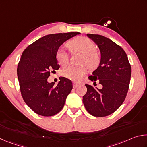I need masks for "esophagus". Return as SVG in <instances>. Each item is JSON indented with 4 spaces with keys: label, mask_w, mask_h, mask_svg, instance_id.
Instances as JSON below:
<instances>
[{
    "label": "esophagus",
    "mask_w": 147,
    "mask_h": 147,
    "mask_svg": "<svg viewBox=\"0 0 147 147\" xmlns=\"http://www.w3.org/2000/svg\"><path fill=\"white\" fill-rule=\"evenodd\" d=\"M78 86V83H76V82H73V88H75L76 87Z\"/></svg>",
    "instance_id": "34e87169"
}]
</instances>
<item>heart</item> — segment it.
<instances>
[{"label":"heart","mask_w":147,"mask_h":147,"mask_svg":"<svg viewBox=\"0 0 147 147\" xmlns=\"http://www.w3.org/2000/svg\"><path fill=\"white\" fill-rule=\"evenodd\" d=\"M66 47L71 53L82 54L80 63L86 64L90 69L96 68L100 63V57L97 52L94 51L95 45L89 38L82 36L78 37L68 41ZM56 58L58 63L61 66H65L69 63V54L63 49H58L56 51ZM87 72L88 70L85 66L69 65L62 70L61 75L71 80L79 82Z\"/></svg>","instance_id":"heart-1"}]
</instances>
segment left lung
Masks as SVG:
<instances>
[{"label": "left lung", "mask_w": 147, "mask_h": 147, "mask_svg": "<svg viewBox=\"0 0 147 147\" xmlns=\"http://www.w3.org/2000/svg\"><path fill=\"white\" fill-rule=\"evenodd\" d=\"M87 36L97 45L100 52L99 65L89 79L94 82L98 80L102 88L86 84L88 91L83 96V103L91 115L108 116L124 101L130 84L131 66L124 50L111 39L98 34Z\"/></svg>", "instance_id": "obj_1"}]
</instances>
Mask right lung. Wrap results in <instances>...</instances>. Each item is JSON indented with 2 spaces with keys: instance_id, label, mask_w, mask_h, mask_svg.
<instances>
[{
  "instance_id": "1",
  "label": "right lung",
  "mask_w": 147,
  "mask_h": 147,
  "mask_svg": "<svg viewBox=\"0 0 147 147\" xmlns=\"http://www.w3.org/2000/svg\"><path fill=\"white\" fill-rule=\"evenodd\" d=\"M79 34L69 32L47 35L30 45L21 55L17 66L21 93L25 103L38 115L53 116L63 108L73 89L71 80L61 77L54 85L47 78L51 71L59 68L56 58L59 47Z\"/></svg>"
}]
</instances>
